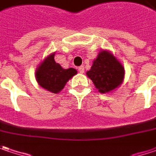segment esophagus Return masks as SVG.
<instances>
[{
	"label": "esophagus",
	"instance_id": "34e87169",
	"mask_svg": "<svg viewBox=\"0 0 156 156\" xmlns=\"http://www.w3.org/2000/svg\"><path fill=\"white\" fill-rule=\"evenodd\" d=\"M78 71L81 73V74H83L84 73V67H83V66H81L78 67Z\"/></svg>",
	"mask_w": 156,
	"mask_h": 156
}]
</instances>
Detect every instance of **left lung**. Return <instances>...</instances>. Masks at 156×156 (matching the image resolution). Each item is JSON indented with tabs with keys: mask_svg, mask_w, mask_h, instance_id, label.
I'll return each mask as SVG.
<instances>
[{
	"mask_svg": "<svg viewBox=\"0 0 156 156\" xmlns=\"http://www.w3.org/2000/svg\"><path fill=\"white\" fill-rule=\"evenodd\" d=\"M87 75L100 93H110L122 84L125 69L111 51L102 50Z\"/></svg>",
	"mask_w": 156,
	"mask_h": 156,
	"instance_id": "1",
	"label": "left lung"
}]
</instances>
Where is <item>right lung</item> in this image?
<instances>
[{
    "label": "right lung",
    "instance_id": "right-lung-1",
    "mask_svg": "<svg viewBox=\"0 0 156 156\" xmlns=\"http://www.w3.org/2000/svg\"><path fill=\"white\" fill-rule=\"evenodd\" d=\"M77 74L76 69H64L54 60V53L48 55L36 69V80L43 89L58 93L64 89L69 79Z\"/></svg>",
    "mask_w": 156,
    "mask_h": 156
}]
</instances>
